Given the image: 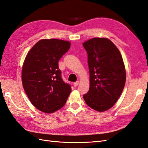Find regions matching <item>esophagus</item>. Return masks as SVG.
Returning <instances> with one entry per match:
<instances>
[{"instance_id":"obj_1","label":"esophagus","mask_w":148,"mask_h":148,"mask_svg":"<svg viewBox=\"0 0 148 148\" xmlns=\"http://www.w3.org/2000/svg\"><path fill=\"white\" fill-rule=\"evenodd\" d=\"M78 84H79V81L75 82L74 83V87H76V86H77Z\"/></svg>"}]
</instances>
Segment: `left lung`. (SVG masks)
I'll return each mask as SVG.
<instances>
[{
	"label": "left lung",
	"instance_id": "obj_1",
	"mask_svg": "<svg viewBox=\"0 0 148 148\" xmlns=\"http://www.w3.org/2000/svg\"><path fill=\"white\" fill-rule=\"evenodd\" d=\"M82 45L88 53L90 82L84 99L95 110L105 112L114 105L125 86L126 73L121 53L105 38H94Z\"/></svg>",
	"mask_w": 148,
	"mask_h": 148
}]
</instances>
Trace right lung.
Listing matches in <instances>:
<instances>
[{
	"mask_svg": "<svg viewBox=\"0 0 148 148\" xmlns=\"http://www.w3.org/2000/svg\"><path fill=\"white\" fill-rule=\"evenodd\" d=\"M71 43L58 39L41 40L27 53L22 69L23 86L35 107L47 113L63 107L71 92L58 68V60Z\"/></svg>",
	"mask_w": 148,
	"mask_h": 148,
	"instance_id": "obj_1",
	"label": "right lung"
}]
</instances>
